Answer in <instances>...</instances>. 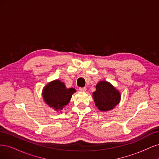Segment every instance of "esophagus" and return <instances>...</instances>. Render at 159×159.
<instances>
[{
	"instance_id": "1",
	"label": "esophagus",
	"mask_w": 159,
	"mask_h": 159,
	"mask_svg": "<svg viewBox=\"0 0 159 159\" xmlns=\"http://www.w3.org/2000/svg\"><path fill=\"white\" fill-rule=\"evenodd\" d=\"M79 90L80 91H85L86 90H87V88H80Z\"/></svg>"
}]
</instances>
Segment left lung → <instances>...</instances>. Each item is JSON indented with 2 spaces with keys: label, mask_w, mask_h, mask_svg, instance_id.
Wrapping results in <instances>:
<instances>
[{
  "label": "left lung",
  "mask_w": 159,
  "mask_h": 159,
  "mask_svg": "<svg viewBox=\"0 0 159 159\" xmlns=\"http://www.w3.org/2000/svg\"><path fill=\"white\" fill-rule=\"evenodd\" d=\"M93 98L98 108L102 111H105L112 109L119 103L121 95L111 84L107 81H100L96 85Z\"/></svg>",
  "instance_id": "obj_1"
}]
</instances>
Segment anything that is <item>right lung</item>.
I'll return each mask as SVG.
<instances>
[{
    "label": "right lung",
    "instance_id": "1",
    "mask_svg": "<svg viewBox=\"0 0 159 159\" xmlns=\"http://www.w3.org/2000/svg\"><path fill=\"white\" fill-rule=\"evenodd\" d=\"M74 92V88L67 89L64 84L57 80L46 86L43 90L42 96L50 107L57 111L62 109L68 104Z\"/></svg>",
    "mask_w": 159,
    "mask_h": 159
}]
</instances>
